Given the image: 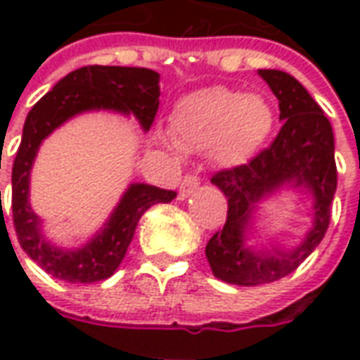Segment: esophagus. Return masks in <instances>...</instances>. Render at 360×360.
Masks as SVG:
<instances>
[{"label":"esophagus","mask_w":360,"mask_h":360,"mask_svg":"<svg viewBox=\"0 0 360 360\" xmlns=\"http://www.w3.org/2000/svg\"><path fill=\"white\" fill-rule=\"evenodd\" d=\"M198 187H200V179L196 177L195 173H187V175L183 177V181H181L179 196L181 198H187V196L193 195Z\"/></svg>","instance_id":"1"}]
</instances>
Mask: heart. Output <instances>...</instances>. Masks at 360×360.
Listing matches in <instances>:
<instances>
[{
  "label": "heart",
  "instance_id": "heart-1",
  "mask_svg": "<svg viewBox=\"0 0 360 360\" xmlns=\"http://www.w3.org/2000/svg\"><path fill=\"white\" fill-rule=\"evenodd\" d=\"M274 110L258 94L212 86L183 98L172 115V134L183 150H214L221 164L247 162L274 129Z\"/></svg>",
  "mask_w": 360,
  "mask_h": 360
}]
</instances>
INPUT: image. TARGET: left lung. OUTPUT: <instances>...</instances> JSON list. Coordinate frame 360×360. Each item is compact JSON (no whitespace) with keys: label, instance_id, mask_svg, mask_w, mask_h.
Segmentation results:
<instances>
[{"label":"left lung","instance_id":"left-lung-1","mask_svg":"<svg viewBox=\"0 0 360 360\" xmlns=\"http://www.w3.org/2000/svg\"><path fill=\"white\" fill-rule=\"evenodd\" d=\"M258 73L279 100L283 125L247 164L212 175V183L227 198V218L224 229L206 245L214 276L245 287L278 281L302 264L324 239L338 187L333 131L322 108L291 75L276 69H260ZM283 184L309 190L315 196V226L297 250L252 251L244 245L250 212L260 198Z\"/></svg>","mask_w":360,"mask_h":360}]
</instances>
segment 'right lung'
I'll return each instance as SVG.
<instances>
[{
    "label": "right lung",
    "instance_id": "add662e5",
    "mask_svg": "<svg viewBox=\"0 0 360 360\" xmlns=\"http://www.w3.org/2000/svg\"><path fill=\"white\" fill-rule=\"evenodd\" d=\"M158 81L160 75L144 67H81L63 77L28 111L13 162V226L22 250L53 278L69 283L110 278L125 257L142 214L158 202H172L175 193L142 183L131 185L110 221L92 241L77 250L58 249L44 239L40 219L28 202V175L40 142L63 121L89 110L133 113L142 129L148 131L160 108Z\"/></svg>",
    "mask_w": 360,
    "mask_h": 360
}]
</instances>
